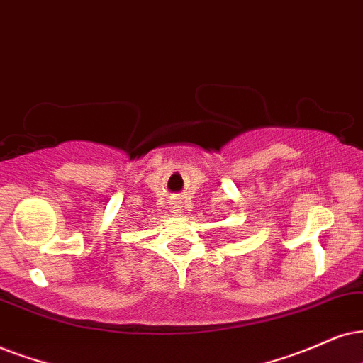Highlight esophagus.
Here are the masks:
<instances>
[{"label":"esophagus","mask_w":363,"mask_h":363,"mask_svg":"<svg viewBox=\"0 0 363 363\" xmlns=\"http://www.w3.org/2000/svg\"><path fill=\"white\" fill-rule=\"evenodd\" d=\"M177 208H179V206H174V213H179Z\"/></svg>","instance_id":"34e87169"}]
</instances>
